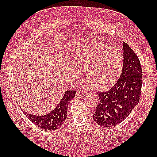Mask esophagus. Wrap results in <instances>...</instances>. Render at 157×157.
Listing matches in <instances>:
<instances>
[{
  "label": "esophagus",
  "mask_w": 157,
  "mask_h": 157,
  "mask_svg": "<svg viewBox=\"0 0 157 157\" xmlns=\"http://www.w3.org/2000/svg\"><path fill=\"white\" fill-rule=\"evenodd\" d=\"M87 94V92L86 91L84 90H78V91L76 92V95L78 96H84V95H86Z\"/></svg>",
  "instance_id": "34e87169"
}]
</instances>
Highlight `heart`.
Segmentation results:
<instances>
[{
  "mask_svg": "<svg viewBox=\"0 0 157 157\" xmlns=\"http://www.w3.org/2000/svg\"><path fill=\"white\" fill-rule=\"evenodd\" d=\"M69 68L72 78H85L93 88L104 90L110 87L119 77L123 66V58L118 49L99 42L92 43L79 48L75 52Z\"/></svg>",
  "mask_w": 157,
  "mask_h": 157,
  "instance_id": "b5f03b06",
  "label": "heart"
}]
</instances>
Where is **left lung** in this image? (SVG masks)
Segmentation results:
<instances>
[{
  "instance_id": "left-lung-1",
  "label": "left lung",
  "mask_w": 157,
  "mask_h": 157,
  "mask_svg": "<svg viewBox=\"0 0 157 157\" xmlns=\"http://www.w3.org/2000/svg\"><path fill=\"white\" fill-rule=\"evenodd\" d=\"M123 64L116 84L108 91L97 93L100 101L93 119L104 128L122 122L138 105L140 98L142 71L138 57L123 42Z\"/></svg>"
}]
</instances>
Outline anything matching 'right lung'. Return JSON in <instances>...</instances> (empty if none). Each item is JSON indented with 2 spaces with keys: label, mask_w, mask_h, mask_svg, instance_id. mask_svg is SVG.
<instances>
[{
  "label": "right lung",
  "mask_w": 157,
  "mask_h": 157,
  "mask_svg": "<svg viewBox=\"0 0 157 157\" xmlns=\"http://www.w3.org/2000/svg\"><path fill=\"white\" fill-rule=\"evenodd\" d=\"M75 90H66L59 105L46 115H35L26 113L23 109L21 110L29 121L37 125L38 128L53 131L61 128L64 123L67 114L68 105L70 101L75 97Z\"/></svg>",
  "instance_id": "obj_1"
}]
</instances>
